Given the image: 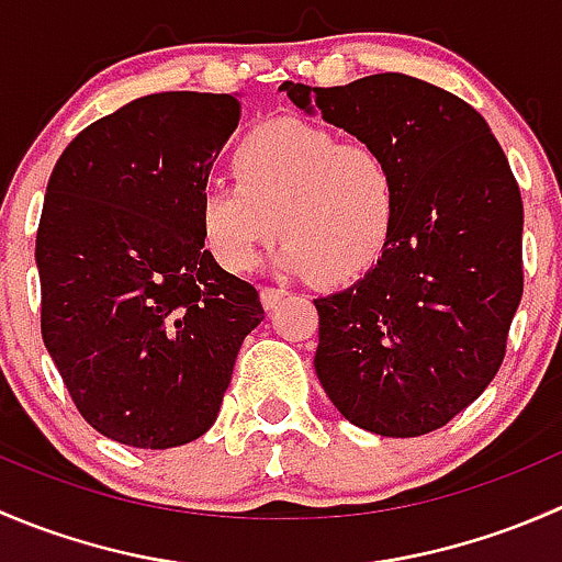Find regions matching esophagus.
Returning a JSON list of instances; mask_svg holds the SVG:
<instances>
[{
	"instance_id": "1",
	"label": "esophagus",
	"mask_w": 562,
	"mask_h": 562,
	"mask_svg": "<svg viewBox=\"0 0 562 562\" xmlns=\"http://www.w3.org/2000/svg\"><path fill=\"white\" fill-rule=\"evenodd\" d=\"M285 296L288 291H282V288H260V304H263L266 310H274Z\"/></svg>"
}]
</instances>
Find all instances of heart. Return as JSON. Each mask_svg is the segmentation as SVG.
I'll use <instances>...</instances> for the list:
<instances>
[{
  "instance_id": "1",
  "label": "heart",
  "mask_w": 562,
  "mask_h": 562,
  "mask_svg": "<svg viewBox=\"0 0 562 562\" xmlns=\"http://www.w3.org/2000/svg\"><path fill=\"white\" fill-rule=\"evenodd\" d=\"M231 168L236 181H209L198 195L203 241L228 271L252 269L277 231V269L323 282L356 280L389 247L400 181L375 146L277 119L249 130Z\"/></svg>"
}]
</instances>
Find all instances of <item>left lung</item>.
I'll return each instance as SVG.
<instances>
[{"instance_id":"1","label":"left lung","mask_w":562,"mask_h":562,"mask_svg":"<svg viewBox=\"0 0 562 562\" xmlns=\"http://www.w3.org/2000/svg\"><path fill=\"white\" fill-rule=\"evenodd\" d=\"M291 103L381 149L400 181L381 260L315 299V372L356 427L418 438L479 400L522 299V195L475 108L402 72L285 81Z\"/></svg>"}]
</instances>
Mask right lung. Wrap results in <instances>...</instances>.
<instances>
[{
    "label": "right lung",
    "mask_w": 562,
    "mask_h": 562,
    "mask_svg": "<svg viewBox=\"0 0 562 562\" xmlns=\"http://www.w3.org/2000/svg\"><path fill=\"white\" fill-rule=\"evenodd\" d=\"M236 94L160 92L89 124L56 160L35 260L43 342L105 438L173 449L217 418L258 291L203 249L198 195Z\"/></svg>",
    "instance_id": "1"
}]
</instances>
